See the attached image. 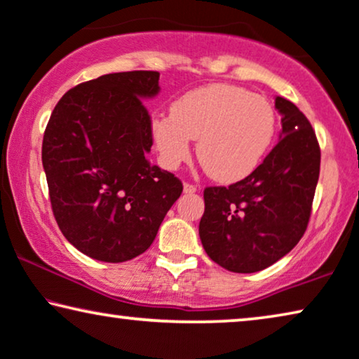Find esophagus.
<instances>
[{
	"label": "esophagus",
	"mask_w": 359,
	"mask_h": 359,
	"mask_svg": "<svg viewBox=\"0 0 359 359\" xmlns=\"http://www.w3.org/2000/svg\"><path fill=\"white\" fill-rule=\"evenodd\" d=\"M196 191V185H194V184H184V194H187V195H191V194H195Z\"/></svg>",
	"instance_id": "34e87169"
}]
</instances>
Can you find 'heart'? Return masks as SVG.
<instances>
[{"instance_id":"b5f03b06","label":"heart","mask_w":359,"mask_h":359,"mask_svg":"<svg viewBox=\"0 0 359 359\" xmlns=\"http://www.w3.org/2000/svg\"><path fill=\"white\" fill-rule=\"evenodd\" d=\"M276 135V111L264 96L227 83L190 90L151 121L161 161L177 168L190 154L191 138L203 168L219 182L242 180L263 161Z\"/></svg>"}]
</instances>
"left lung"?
I'll return each mask as SVG.
<instances>
[{"label": "left lung", "mask_w": 359, "mask_h": 359, "mask_svg": "<svg viewBox=\"0 0 359 359\" xmlns=\"http://www.w3.org/2000/svg\"><path fill=\"white\" fill-rule=\"evenodd\" d=\"M282 116L277 145L243 180L206 187L200 238L224 269L250 274L283 258L306 231L316 191L320 149L306 116L276 96Z\"/></svg>", "instance_id": "8db88e82"}]
</instances>
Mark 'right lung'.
Masks as SVG:
<instances>
[{"label":"right lung","mask_w":359,"mask_h":359,"mask_svg":"<svg viewBox=\"0 0 359 359\" xmlns=\"http://www.w3.org/2000/svg\"><path fill=\"white\" fill-rule=\"evenodd\" d=\"M159 72L106 74L64 93L43 135L41 161L53 214L90 258L124 263L156 237L182 182L147 159Z\"/></svg>","instance_id":"add662e5"}]
</instances>
